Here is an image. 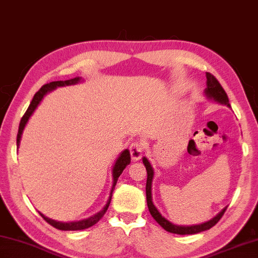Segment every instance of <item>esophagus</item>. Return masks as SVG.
Wrapping results in <instances>:
<instances>
[{
	"label": "esophagus",
	"instance_id": "esophagus-1",
	"mask_svg": "<svg viewBox=\"0 0 258 258\" xmlns=\"http://www.w3.org/2000/svg\"><path fill=\"white\" fill-rule=\"evenodd\" d=\"M130 153L133 161H139L142 156V153H144V146H142L141 142H133L130 146Z\"/></svg>",
	"mask_w": 258,
	"mask_h": 258
}]
</instances>
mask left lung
<instances>
[{
	"mask_svg": "<svg viewBox=\"0 0 258 258\" xmlns=\"http://www.w3.org/2000/svg\"><path fill=\"white\" fill-rule=\"evenodd\" d=\"M207 88L204 93L208 99H211L216 102H218L220 104L227 105L228 108L231 107L230 102H228V97L227 94L225 93L224 88L222 87V85L219 84V81L216 79V78L211 75V73L207 72ZM142 162L146 166L147 170V183H146V196H147V204H148V209L150 215L153 216V218L156 220V222L161 225V226L164 228L165 231L170 232V233H174V234H196V233L207 231L211 228L212 226H215L216 224L219 222V219L223 217L225 210H226L227 207H225L224 209L219 212L217 216H215L214 218L208 220L206 223L199 224V225H191V226H179V225H174L171 222H169L166 218L163 217V216L159 214V211L157 210V208L154 206L153 203V194H151V186H153V179H154V170L153 166L149 163L148 159L146 157L142 158Z\"/></svg>",
	"mask_w": 258,
	"mask_h": 258,
	"instance_id": "left-lung-1",
	"label": "left lung"
}]
</instances>
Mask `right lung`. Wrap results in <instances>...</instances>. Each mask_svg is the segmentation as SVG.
<instances>
[{
  "label": "right lung",
  "mask_w": 258,
  "mask_h": 258,
  "mask_svg": "<svg viewBox=\"0 0 258 258\" xmlns=\"http://www.w3.org/2000/svg\"><path fill=\"white\" fill-rule=\"evenodd\" d=\"M81 80V78L77 77V78H73V79H69V80H64V81H52V83H49L47 85H43L42 87H41L38 92L35 93V95L33 97V100H32L30 107L27 108L26 112L24 113V116L22 118V120L19 122V128H18V134H17V147H19L20 144V139H22V134H23V131L25 128V126L27 124L28 119H30V117L32 116V113L34 112V110L36 109V107L40 104V102L42 101L43 96L46 95L47 93L51 92L52 89H55L57 87H62V86H70V85H75L78 84L79 81ZM131 163V154H130V150L128 149H125L122 153L119 155V157L116 159V162H114V165L112 167V187H111V190H110V195H109V199H108V202L105 204L103 209H102L100 212H97L96 215L92 216V217H89L87 219H83V220H79V222H70V223H62V222H57V220L54 219H50L46 217V216L41 214V217H42L44 220L48 224H50L51 226H54L57 230H62V231H78V230H85V228H88L93 226V225H95L99 220L103 217L105 211L108 210L109 208V204L110 201H111V196H112V191L114 189V186H116L118 178H119V175L122 173V171L126 166H127Z\"/></svg>",
  "instance_id": "obj_1"
}]
</instances>
